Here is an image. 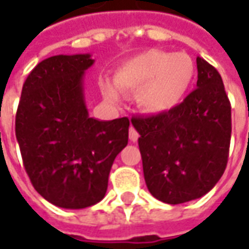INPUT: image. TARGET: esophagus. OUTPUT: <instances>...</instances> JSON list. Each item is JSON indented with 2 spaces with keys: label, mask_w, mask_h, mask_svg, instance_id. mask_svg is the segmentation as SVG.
<instances>
[{
  "label": "esophagus",
  "mask_w": 249,
  "mask_h": 249,
  "mask_svg": "<svg viewBox=\"0 0 249 249\" xmlns=\"http://www.w3.org/2000/svg\"><path fill=\"white\" fill-rule=\"evenodd\" d=\"M137 139H139V133H137V130H136L133 126H130L129 128V140L133 141V142H136V141H137Z\"/></svg>",
  "instance_id": "1"
}]
</instances>
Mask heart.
Here are the masks:
<instances>
[{"instance_id": "b5f03b06", "label": "heart", "mask_w": 249, "mask_h": 249, "mask_svg": "<svg viewBox=\"0 0 249 249\" xmlns=\"http://www.w3.org/2000/svg\"><path fill=\"white\" fill-rule=\"evenodd\" d=\"M195 73V62L185 53L148 49L117 66L114 83L121 92H139L137 103L148 113H167L183 103ZM115 87L110 81L103 82L104 94L113 103L120 100Z\"/></svg>"}]
</instances>
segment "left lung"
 I'll list each match as a JSON object with an SVG mask.
<instances>
[{
    "mask_svg": "<svg viewBox=\"0 0 249 249\" xmlns=\"http://www.w3.org/2000/svg\"><path fill=\"white\" fill-rule=\"evenodd\" d=\"M197 84L167 113L132 117L148 191L167 204L196 200L216 185L227 167L231 104L219 71L196 58Z\"/></svg>",
    "mask_w": 249,
    "mask_h": 249,
    "instance_id": "obj_1",
    "label": "left lung"
}]
</instances>
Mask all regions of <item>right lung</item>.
I'll return each instance as SVG.
<instances>
[{"mask_svg": "<svg viewBox=\"0 0 249 249\" xmlns=\"http://www.w3.org/2000/svg\"><path fill=\"white\" fill-rule=\"evenodd\" d=\"M89 53L58 54L30 71L16 114V137L37 192L65 209L101 201L110 168L128 144L129 119L89 116L84 76Z\"/></svg>", "mask_w": 249, "mask_h": 249, "instance_id": "add662e5", "label": "right lung"}]
</instances>
